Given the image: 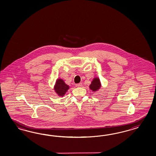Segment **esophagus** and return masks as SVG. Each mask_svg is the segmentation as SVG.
Instances as JSON below:
<instances>
[{
    "mask_svg": "<svg viewBox=\"0 0 156 156\" xmlns=\"http://www.w3.org/2000/svg\"><path fill=\"white\" fill-rule=\"evenodd\" d=\"M82 86V83H77L76 84V86L77 87H81Z\"/></svg>",
    "mask_w": 156,
    "mask_h": 156,
    "instance_id": "obj_1",
    "label": "esophagus"
}]
</instances>
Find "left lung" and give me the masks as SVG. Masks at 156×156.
<instances>
[{
  "mask_svg": "<svg viewBox=\"0 0 156 156\" xmlns=\"http://www.w3.org/2000/svg\"><path fill=\"white\" fill-rule=\"evenodd\" d=\"M90 89L93 91H97L98 89H99L101 87V83L99 78H95L93 79V80L91 82V83L90 84Z\"/></svg>",
  "mask_w": 156,
  "mask_h": 156,
  "instance_id": "8db88e82",
  "label": "left lung"
}]
</instances>
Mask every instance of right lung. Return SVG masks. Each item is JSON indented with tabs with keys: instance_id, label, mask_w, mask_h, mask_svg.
<instances>
[{
	"instance_id": "1",
	"label": "right lung",
	"mask_w": 156,
	"mask_h": 156,
	"mask_svg": "<svg viewBox=\"0 0 156 156\" xmlns=\"http://www.w3.org/2000/svg\"><path fill=\"white\" fill-rule=\"evenodd\" d=\"M69 89V86L66 85L64 81L61 79L57 80L56 84L54 87V89L56 93L59 96H63L65 94L66 91Z\"/></svg>"
}]
</instances>
